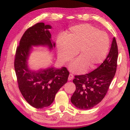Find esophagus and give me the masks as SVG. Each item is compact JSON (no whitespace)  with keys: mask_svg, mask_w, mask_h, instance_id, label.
Returning <instances> with one entry per match:
<instances>
[{"mask_svg":"<svg viewBox=\"0 0 130 130\" xmlns=\"http://www.w3.org/2000/svg\"><path fill=\"white\" fill-rule=\"evenodd\" d=\"M73 78V74H71V73L69 74V77H68V80L70 81V80H72Z\"/></svg>","mask_w":130,"mask_h":130,"instance_id":"esophagus-1","label":"esophagus"}]
</instances>
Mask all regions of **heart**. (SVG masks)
<instances>
[{
	"mask_svg": "<svg viewBox=\"0 0 130 130\" xmlns=\"http://www.w3.org/2000/svg\"><path fill=\"white\" fill-rule=\"evenodd\" d=\"M109 49L107 34L88 24L77 25L70 28L57 42L58 56L62 62H67L77 56L80 57L69 66L70 71L82 73L89 67L94 69L106 58Z\"/></svg>",
	"mask_w": 130,
	"mask_h": 130,
	"instance_id": "b5f03b06",
	"label": "heart"
}]
</instances>
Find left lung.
Wrapping results in <instances>:
<instances>
[{
    "label": "left lung",
    "instance_id": "left-lung-1",
    "mask_svg": "<svg viewBox=\"0 0 130 130\" xmlns=\"http://www.w3.org/2000/svg\"><path fill=\"white\" fill-rule=\"evenodd\" d=\"M118 57V45L114 37L109 54L99 67L89 73L74 76L76 91L70 99L74 106L89 109L103 99L115 76Z\"/></svg>",
    "mask_w": 130,
    "mask_h": 130
}]
</instances>
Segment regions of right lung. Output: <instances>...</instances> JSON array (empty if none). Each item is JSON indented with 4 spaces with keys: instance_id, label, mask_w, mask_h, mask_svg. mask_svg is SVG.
Wrapping results in <instances>:
<instances>
[{
    "instance_id": "right-lung-1",
    "label": "right lung",
    "mask_w": 130,
    "mask_h": 130,
    "mask_svg": "<svg viewBox=\"0 0 130 130\" xmlns=\"http://www.w3.org/2000/svg\"><path fill=\"white\" fill-rule=\"evenodd\" d=\"M52 26L41 22L26 31L17 48L14 68L18 87L28 104L36 108L46 107L53 102L57 92L67 83L69 72L67 68L49 67L36 71L28 67L27 60L32 46L55 47L49 29Z\"/></svg>"
}]
</instances>
